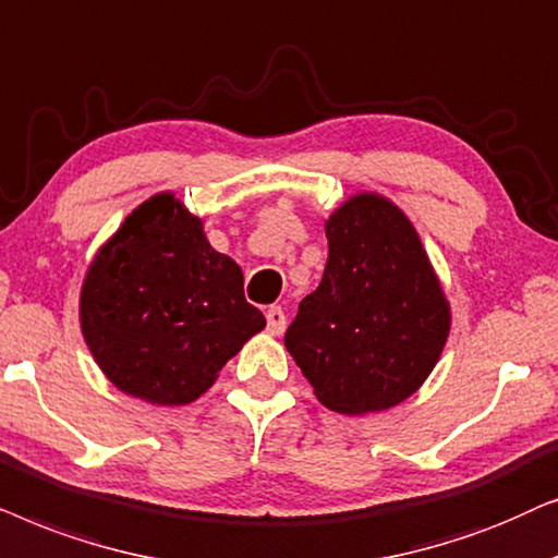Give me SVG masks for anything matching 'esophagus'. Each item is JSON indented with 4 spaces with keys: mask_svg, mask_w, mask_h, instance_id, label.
<instances>
[{
    "mask_svg": "<svg viewBox=\"0 0 558 558\" xmlns=\"http://www.w3.org/2000/svg\"><path fill=\"white\" fill-rule=\"evenodd\" d=\"M267 331L272 333V337H280V333L286 331V311L280 306H270L267 308Z\"/></svg>",
    "mask_w": 558,
    "mask_h": 558,
    "instance_id": "esophagus-1",
    "label": "esophagus"
}]
</instances>
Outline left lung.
I'll return each mask as SVG.
<instances>
[{
    "instance_id": "obj_1",
    "label": "left lung",
    "mask_w": 558,
    "mask_h": 558,
    "mask_svg": "<svg viewBox=\"0 0 558 558\" xmlns=\"http://www.w3.org/2000/svg\"><path fill=\"white\" fill-rule=\"evenodd\" d=\"M329 259L301 301L286 349L318 403L367 415L426 383L449 339L451 306L413 221L373 191L326 219Z\"/></svg>"
}]
</instances>
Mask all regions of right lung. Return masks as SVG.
<instances>
[{
  "instance_id": "1",
  "label": "right lung",
  "mask_w": 558,
  "mask_h": 558,
  "mask_svg": "<svg viewBox=\"0 0 558 558\" xmlns=\"http://www.w3.org/2000/svg\"><path fill=\"white\" fill-rule=\"evenodd\" d=\"M88 352L117 390L189 405L217 383L265 316L244 299L242 267L206 240L173 191L132 209L96 252L78 299Z\"/></svg>"
}]
</instances>
